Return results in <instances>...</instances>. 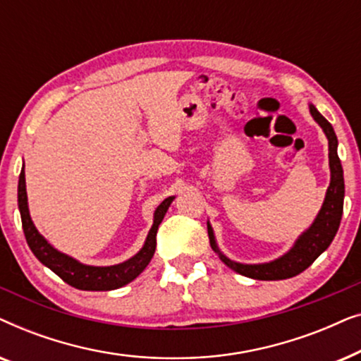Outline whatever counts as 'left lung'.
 <instances>
[{
	"instance_id": "obj_1",
	"label": "left lung",
	"mask_w": 361,
	"mask_h": 361,
	"mask_svg": "<svg viewBox=\"0 0 361 361\" xmlns=\"http://www.w3.org/2000/svg\"><path fill=\"white\" fill-rule=\"evenodd\" d=\"M310 115L315 121L322 128L325 136L329 140V166H330V185L325 194V200L320 209L317 219L314 224L299 236L293 248L288 253L281 256V258L269 261V263L263 264H241L235 263L226 258L216 246L214 230L209 221H207V230H209L210 246L215 253H219L220 259L224 263L236 271L238 274H243L246 278L259 279V281H278V279H288L293 276H298L307 269L325 250L332 243L334 236L337 235V230L340 226V220H342L343 214V197H345V184H343V169L342 162L338 159L337 154V136L330 123L317 111L314 105H309Z\"/></svg>"
}]
</instances>
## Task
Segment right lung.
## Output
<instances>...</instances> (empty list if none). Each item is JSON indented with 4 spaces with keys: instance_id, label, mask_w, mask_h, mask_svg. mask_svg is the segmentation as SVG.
<instances>
[{
    "instance_id": "add662e5",
    "label": "right lung",
    "mask_w": 361,
    "mask_h": 361,
    "mask_svg": "<svg viewBox=\"0 0 361 361\" xmlns=\"http://www.w3.org/2000/svg\"><path fill=\"white\" fill-rule=\"evenodd\" d=\"M174 200V197H167L162 200V204L157 207L154 212V224H152L147 238L145 241V246L136 253L133 258H130L125 263L115 264V266H88L78 263L77 259L71 258V256L61 253L54 246L47 243V240L39 233L36 226H34L31 215H29L27 209V194H26V177H24V167L19 174V184H18V205L19 212H21V221L24 236L29 248L34 253V256L41 261L44 266L52 269L59 278L71 284L72 288L82 289V290H111L118 289L121 286L131 283L140 276L156 251V233L159 228L162 219H164L167 209Z\"/></svg>"
}]
</instances>
